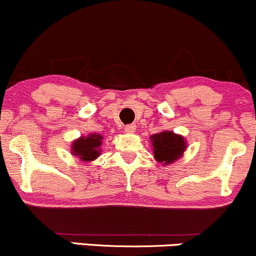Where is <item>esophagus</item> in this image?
I'll return each instance as SVG.
<instances>
[{
  "label": "esophagus",
  "instance_id": "1",
  "mask_svg": "<svg viewBox=\"0 0 256 256\" xmlns=\"http://www.w3.org/2000/svg\"><path fill=\"white\" fill-rule=\"evenodd\" d=\"M135 130H136V125H134V124L125 126V132L126 134H134V132H135Z\"/></svg>",
  "mask_w": 256,
  "mask_h": 256
}]
</instances>
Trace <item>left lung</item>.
<instances>
[{"label": "left lung", "instance_id": "obj_1", "mask_svg": "<svg viewBox=\"0 0 256 256\" xmlns=\"http://www.w3.org/2000/svg\"><path fill=\"white\" fill-rule=\"evenodd\" d=\"M150 138L154 153L153 157L163 166H168L180 160L188 148L184 137L168 130L154 134Z\"/></svg>", "mask_w": 256, "mask_h": 256}]
</instances>
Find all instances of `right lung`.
I'll list each match as a JSON object with an SVG mask.
<instances>
[{"label": "right lung", "mask_w": 256, "mask_h": 256, "mask_svg": "<svg viewBox=\"0 0 256 256\" xmlns=\"http://www.w3.org/2000/svg\"><path fill=\"white\" fill-rule=\"evenodd\" d=\"M102 141L103 136L100 134L93 132L87 136H80L72 142L71 154L84 163L92 162L100 156Z\"/></svg>", "instance_id": "obj_1"}]
</instances>
